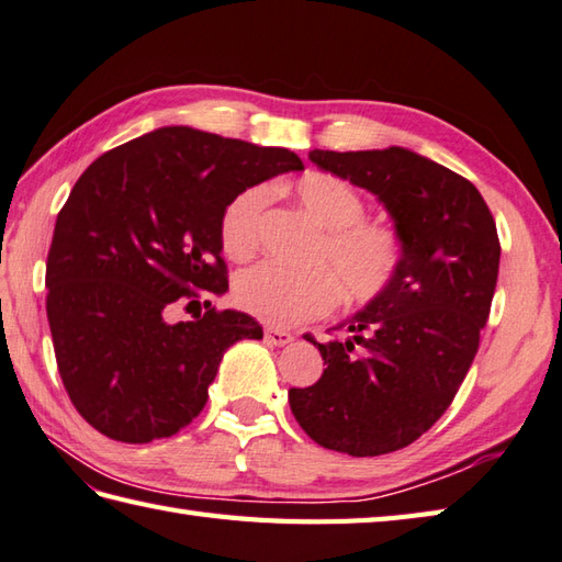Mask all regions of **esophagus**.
I'll return each mask as SVG.
<instances>
[{
  "label": "esophagus",
  "mask_w": 562,
  "mask_h": 562,
  "mask_svg": "<svg viewBox=\"0 0 562 562\" xmlns=\"http://www.w3.org/2000/svg\"><path fill=\"white\" fill-rule=\"evenodd\" d=\"M266 340H268L270 346H278V348H282V346L292 344L294 336H292V334H288V331H280V328H266Z\"/></svg>",
  "instance_id": "esophagus-1"
}]
</instances>
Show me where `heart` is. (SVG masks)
<instances>
[{"label":"heart","mask_w":562,"mask_h":562,"mask_svg":"<svg viewBox=\"0 0 562 562\" xmlns=\"http://www.w3.org/2000/svg\"><path fill=\"white\" fill-rule=\"evenodd\" d=\"M296 202L322 231L314 258L328 268L292 272L272 262L250 268L236 282L240 310L272 326H294L331 312L338 288L350 302H370L390 288L402 262V238L394 228L362 222L366 202L346 180L310 172L296 180ZM268 202L266 187H248L222 214V246L226 256L244 260L258 248L260 218Z\"/></svg>","instance_id":"obj_1"}]
</instances>
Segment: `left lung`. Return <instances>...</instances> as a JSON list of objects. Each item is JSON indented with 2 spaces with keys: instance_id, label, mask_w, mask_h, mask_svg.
Returning <instances> with one entry per match:
<instances>
[{
  "instance_id": "left-lung-1",
  "label": "left lung",
  "mask_w": 562,
  "mask_h": 562,
  "mask_svg": "<svg viewBox=\"0 0 562 562\" xmlns=\"http://www.w3.org/2000/svg\"><path fill=\"white\" fill-rule=\"evenodd\" d=\"M310 160L362 187L402 238L390 288L312 344L324 375L290 390L304 434L353 458L414 443L441 419L477 353L497 288L499 238L477 187L409 148L318 150Z\"/></svg>"
}]
</instances>
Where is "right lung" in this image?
Listing matches in <instances>:
<instances>
[{
    "label": "right lung",
    "instance_id": "right-lung-1",
    "mask_svg": "<svg viewBox=\"0 0 562 562\" xmlns=\"http://www.w3.org/2000/svg\"><path fill=\"white\" fill-rule=\"evenodd\" d=\"M304 170L296 153L162 126L99 156L60 209L48 324L65 390L114 441L168 438L204 409L218 362L256 318L226 310L172 324L228 290L222 214L248 187Z\"/></svg>",
    "mask_w": 562,
    "mask_h": 562
}]
</instances>
